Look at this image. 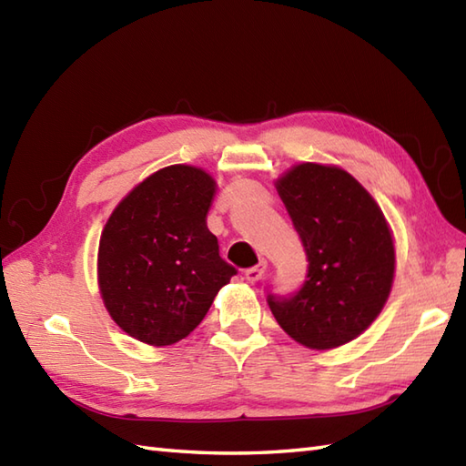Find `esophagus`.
I'll return each mask as SVG.
<instances>
[{
  "mask_svg": "<svg viewBox=\"0 0 466 466\" xmlns=\"http://www.w3.org/2000/svg\"><path fill=\"white\" fill-rule=\"evenodd\" d=\"M244 274H246V280H248V282L262 280L264 274H266V262L262 260V262H258L256 266H252V268H246Z\"/></svg>",
  "mask_w": 466,
  "mask_h": 466,
  "instance_id": "obj_1",
  "label": "esophagus"
}]
</instances>
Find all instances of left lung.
Listing matches in <instances>:
<instances>
[{
	"label": "left lung",
	"instance_id": "1",
	"mask_svg": "<svg viewBox=\"0 0 466 466\" xmlns=\"http://www.w3.org/2000/svg\"><path fill=\"white\" fill-rule=\"evenodd\" d=\"M276 187L304 244L309 272L299 290L268 292L266 300L296 342L336 349L369 329L389 299V224L372 196L340 167L294 166Z\"/></svg>",
	"mask_w": 466,
	"mask_h": 466
}]
</instances>
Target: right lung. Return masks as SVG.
I'll return each mask as SVG.
<instances>
[{"label": "right lung", "instance_id": "1", "mask_svg": "<svg viewBox=\"0 0 466 466\" xmlns=\"http://www.w3.org/2000/svg\"><path fill=\"white\" fill-rule=\"evenodd\" d=\"M214 192L200 167L176 164L136 186L107 220L97 254L100 292L136 340L167 346L186 339L238 272L206 226Z\"/></svg>", "mask_w": 466, "mask_h": 466}]
</instances>
